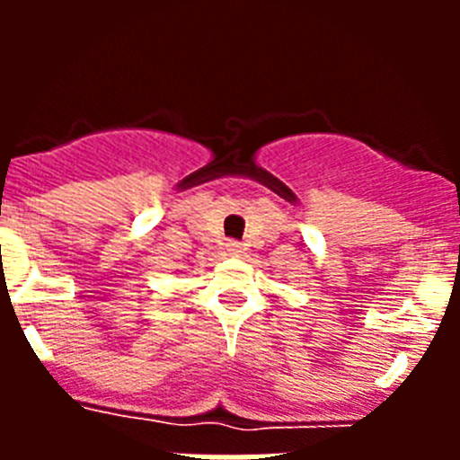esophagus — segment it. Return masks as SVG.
<instances>
[{
	"label": "esophagus",
	"mask_w": 460,
	"mask_h": 460,
	"mask_svg": "<svg viewBox=\"0 0 460 460\" xmlns=\"http://www.w3.org/2000/svg\"><path fill=\"white\" fill-rule=\"evenodd\" d=\"M226 246H227V253H230V255H239V253H242V243L234 242V239H230V242H227Z\"/></svg>",
	"instance_id": "1"
}]
</instances>
